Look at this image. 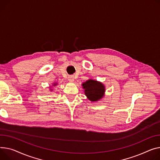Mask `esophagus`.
Wrapping results in <instances>:
<instances>
[{
    "label": "esophagus",
    "mask_w": 160,
    "mask_h": 160,
    "mask_svg": "<svg viewBox=\"0 0 160 160\" xmlns=\"http://www.w3.org/2000/svg\"><path fill=\"white\" fill-rule=\"evenodd\" d=\"M68 80H69L70 82H73L74 80V76H72V75L69 76V77H68Z\"/></svg>",
    "instance_id": "1"
}]
</instances>
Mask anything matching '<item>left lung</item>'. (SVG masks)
I'll list each match as a JSON object with an SVG mask.
<instances>
[{"label": "left lung", "mask_w": 160, "mask_h": 160, "mask_svg": "<svg viewBox=\"0 0 160 160\" xmlns=\"http://www.w3.org/2000/svg\"><path fill=\"white\" fill-rule=\"evenodd\" d=\"M82 85L85 95L90 101L98 102L104 97L105 87L101 82L89 79Z\"/></svg>", "instance_id": "obj_1"}]
</instances>
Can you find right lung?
Returning a JSON list of instances; mask_svg holds the SVG:
<instances>
[{
	"mask_svg": "<svg viewBox=\"0 0 160 160\" xmlns=\"http://www.w3.org/2000/svg\"><path fill=\"white\" fill-rule=\"evenodd\" d=\"M52 86H57V85H58V83L57 82H54V83H52ZM50 88V90L52 91V89H51V88Z\"/></svg>",
	"mask_w": 160,
	"mask_h": 160,
	"instance_id": "1",
	"label": "right lung"
}]
</instances>
